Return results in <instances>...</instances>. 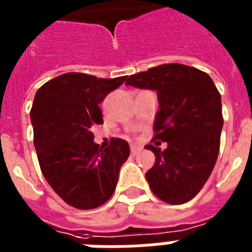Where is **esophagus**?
Segmentation results:
<instances>
[{
    "instance_id": "34e87169",
    "label": "esophagus",
    "mask_w": 252,
    "mask_h": 252,
    "mask_svg": "<svg viewBox=\"0 0 252 252\" xmlns=\"http://www.w3.org/2000/svg\"><path fill=\"white\" fill-rule=\"evenodd\" d=\"M142 148L141 146L138 145H130V153L133 154V156H136V154L140 153V150H141Z\"/></svg>"
}]
</instances>
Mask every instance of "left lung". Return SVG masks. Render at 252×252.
Listing matches in <instances>:
<instances>
[{"mask_svg": "<svg viewBox=\"0 0 252 252\" xmlns=\"http://www.w3.org/2000/svg\"><path fill=\"white\" fill-rule=\"evenodd\" d=\"M126 86L156 90L159 110L154 140L167 142L146 172L150 189L167 204L193 199L211 175L220 152L222 130L221 95L207 73L182 64H163L128 77Z\"/></svg>", "mask_w": 252, "mask_h": 252, "instance_id": "obj_1", "label": "left lung"}]
</instances>
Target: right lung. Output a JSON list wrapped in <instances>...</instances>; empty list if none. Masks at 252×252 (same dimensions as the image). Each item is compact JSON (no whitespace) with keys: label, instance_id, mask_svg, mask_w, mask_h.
<instances>
[{"label":"right lung","instance_id":"right-lung-1","mask_svg":"<svg viewBox=\"0 0 252 252\" xmlns=\"http://www.w3.org/2000/svg\"><path fill=\"white\" fill-rule=\"evenodd\" d=\"M126 78L65 73L36 91L30 116L39 165L53 191L72 207L94 209L106 203L129 157L126 140L112 138L102 149L91 132L103 124L99 104Z\"/></svg>","mask_w":252,"mask_h":252}]
</instances>
